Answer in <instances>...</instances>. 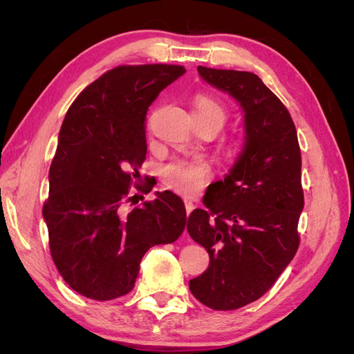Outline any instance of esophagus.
Returning <instances> with one entry per match:
<instances>
[{"mask_svg":"<svg viewBox=\"0 0 354 354\" xmlns=\"http://www.w3.org/2000/svg\"><path fill=\"white\" fill-rule=\"evenodd\" d=\"M185 205H186V212H187V216H189V214L194 211L195 205H194V202H192L190 199H185Z\"/></svg>","mask_w":354,"mask_h":354,"instance_id":"obj_1","label":"esophagus"}]
</instances>
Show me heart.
<instances>
[{"label": "heart", "instance_id": "1", "mask_svg": "<svg viewBox=\"0 0 354 354\" xmlns=\"http://www.w3.org/2000/svg\"><path fill=\"white\" fill-rule=\"evenodd\" d=\"M195 120L216 125L218 130L227 120V111L224 104L209 94H198L194 100ZM209 177V168L203 160L176 159L162 168L165 185L181 195H195Z\"/></svg>", "mask_w": 354, "mask_h": 354}]
</instances>
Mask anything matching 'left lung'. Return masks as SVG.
Masks as SVG:
<instances>
[{
    "instance_id": "left-lung-1",
    "label": "left lung",
    "mask_w": 354,
    "mask_h": 354,
    "mask_svg": "<svg viewBox=\"0 0 354 354\" xmlns=\"http://www.w3.org/2000/svg\"><path fill=\"white\" fill-rule=\"evenodd\" d=\"M198 72L239 103L245 142L224 180L212 185L208 209L189 216L190 238L209 254L208 269L189 288L209 308L234 310L269 291L298 250L301 152L291 115L255 73Z\"/></svg>"
}]
</instances>
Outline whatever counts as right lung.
Wrapping results in <instances>:
<instances>
[{
    "label": "right lung",
    "mask_w": 354,
    "mask_h": 354,
    "mask_svg": "<svg viewBox=\"0 0 354 354\" xmlns=\"http://www.w3.org/2000/svg\"><path fill=\"white\" fill-rule=\"evenodd\" d=\"M185 72L178 65L113 68L75 99L63 120L42 217L53 261L84 297L108 301L128 294L147 250L173 243L185 230V203L169 190L122 208L134 198L128 189L146 159L149 106Z\"/></svg>",
    "instance_id": "add662e5"
}]
</instances>
